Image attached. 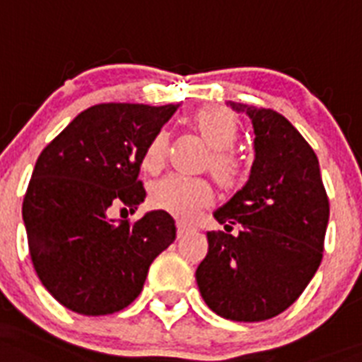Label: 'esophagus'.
Returning <instances> with one entry per match:
<instances>
[{"label": "esophagus", "instance_id": "34e87169", "mask_svg": "<svg viewBox=\"0 0 362 362\" xmlns=\"http://www.w3.org/2000/svg\"><path fill=\"white\" fill-rule=\"evenodd\" d=\"M189 230H191V228L186 227L184 223H178V225H176V238L180 240V238L186 236V234H187V232H189Z\"/></svg>", "mask_w": 362, "mask_h": 362}]
</instances>
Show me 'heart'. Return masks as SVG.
<instances>
[{
	"instance_id": "b5f03b06",
	"label": "heart",
	"mask_w": 362,
	"mask_h": 362,
	"mask_svg": "<svg viewBox=\"0 0 362 362\" xmlns=\"http://www.w3.org/2000/svg\"><path fill=\"white\" fill-rule=\"evenodd\" d=\"M189 128L208 148L204 167L223 189L240 186L243 176L242 161L234 154L232 145L236 143L240 120L230 110L219 105H206L197 111L189 120ZM169 135L160 132L152 137L143 154V169L146 173L160 171L167 158ZM211 187L204 180H189L180 176H165L154 182L148 191V202L154 210L165 211L169 216L191 221L193 217L211 202Z\"/></svg>"
}]
</instances>
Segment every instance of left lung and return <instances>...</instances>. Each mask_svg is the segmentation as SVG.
<instances>
[{
  "mask_svg": "<svg viewBox=\"0 0 362 362\" xmlns=\"http://www.w3.org/2000/svg\"><path fill=\"white\" fill-rule=\"evenodd\" d=\"M230 105L252 120L255 161L247 184L214 214L227 232H208V255L195 277L216 314L264 322L284 313L318 269L329 199L313 146L283 115Z\"/></svg>",
  "mask_w": 362,
  "mask_h": 362,
  "instance_id": "8db88e82",
  "label": "left lung"
}]
</instances>
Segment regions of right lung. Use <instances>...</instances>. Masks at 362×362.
I'll use <instances>...</instances> for the list:
<instances>
[{"label": "right lung", "mask_w": 362, "mask_h": 362, "mask_svg": "<svg viewBox=\"0 0 362 362\" xmlns=\"http://www.w3.org/2000/svg\"><path fill=\"white\" fill-rule=\"evenodd\" d=\"M176 105L98 104L46 145L23 197L29 257L59 303L83 316L122 310L143 290L148 267L176 238L175 219L151 211L135 223L143 154Z\"/></svg>", "instance_id": "1"}]
</instances>
